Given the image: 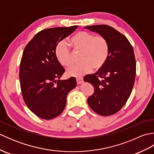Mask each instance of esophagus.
Here are the masks:
<instances>
[{
  "label": "esophagus",
  "instance_id": "obj_1",
  "mask_svg": "<svg viewBox=\"0 0 154 154\" xmlns=\"http://www.w3.org/2000/svg\"><path fill=\"white\" fill-rule=\"evenodd\" d=\"M76 80H77V84H79V85L83 83V78H81V77H77Z\"/></svg>",
  "mask_w": 154,
  "mask_h": 154
}]
</instances>
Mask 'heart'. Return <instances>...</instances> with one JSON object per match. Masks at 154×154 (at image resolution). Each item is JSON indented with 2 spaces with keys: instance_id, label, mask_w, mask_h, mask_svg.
I'll use <instances>...</instances> for the list:
<instances>
[{
  "instance_id": "obj_1",
  "label": "heart",
  "mask_w": 154,
  "mask_h": 154,
  "mask_svg": "<svg viewBox=\"0 0 154 154\" xmlns=\"http://www.w3.org/2000/svg\"><path fill=\"white\" fill-rule=\"evenodd\" d=\"M74 52H81V61L67 69L69 76L81 77L94 69L99 70L106 64L109 56V44L103 35H94L85 31L75 33L69 40ZM55 56L60 63L69 67L74 63V55L67 44L61 42L55 48Z\"/></svg>"
}]
</instances>
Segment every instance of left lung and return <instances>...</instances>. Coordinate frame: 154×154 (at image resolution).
Returning a JSON list of instances; mask_svg holds the SVG:
<instances>
[{
	"label": "left lung",
	"mask_w": 154,
	"mask_h": 154,
	"mask_svg": "<svg viewBox=\"0 0 154 154\" xmlns=\"http://www.w3.org/2000/svg\"><path fill=\"white\" fill-rule=\"evenodd\" d=\"M106 38L109 56L104 66L84 77L93 85L94 92L87 99L91 109L101 116H110L122 109L132 93L136 63L131 44L125 35L108 25L86 26Z\"/></svg>",
	"instance_id": "obj_1"
}]
</instances>
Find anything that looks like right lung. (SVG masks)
Returning <instances> with one entry per match:
<instances>
[{"mask_svg": "<svg viewBox=\"0 0 154 154\" xmlns=\"http://www.w3.org/2000/svg\"><path fill=\"white\" fill-rule=\"evenodd\" d=\"M77 28L73 26L44 29L23 51L19 73L22 97L28 109L41 119L50 120L60 115L68 93L77 86L75 77L60 79L65 69L55 53L59 42Z\"/></svg>", "mask_w": 154, "mask_h": 154, "instance_id": "right-lung-1", "label": "right lung"}]
</instances>
